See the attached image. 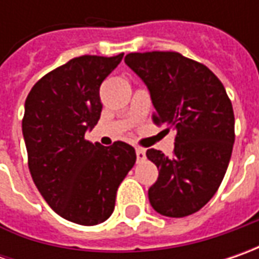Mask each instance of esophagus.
I'll use <instances>...</instances> for the list:
<instances>
[{"label":"esophagus","mask_w":259,"mask_h":259,"mask_svg":"<svg viewBox=\"0 0 259 259\" xmlns=\"http://www.w3.org/2000/svg\"><path fill=\"white\" fill-rule=\"evenodd\" d=\"M135 153H137V158H138V161H141V160H144L145 158V150L144 148H137L135 150Z\"/></svg>","instance_id":"esophagus-1"}]
</instances>
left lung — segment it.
I'll return each mask as SVG.
<instances>
[{
    "instance_id": "left-lung-1",
    "label": "left lung",
    "mask_w": 259,
    "mask_h": 259,
    "mask_svg": "<svg viewBox=\"0 0 259 259\" xmlns=\"http://www.w3.org/2000/svg\"><path fill=\"white\" fill-rule=\"evenodd\" d=\"M125 63L150 89L153 122L177 131L173 157L147 150L158 168L148 189L150 203L168 218L189 216L213 197L224 180L235 141L232 102L209 67L177 52L130 53Z\"/></svg>"
}]
</instances>
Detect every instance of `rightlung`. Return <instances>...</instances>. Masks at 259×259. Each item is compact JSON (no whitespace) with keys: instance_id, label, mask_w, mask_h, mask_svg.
Listing matches in <instances>:
<instances>
[{"instance_id":"obj_1","label":"right lung","mask_w":259,"mask_h":259,"mask_svg":"<svg viewBox=\"0 0 259 259\" xmlns=\"http://www.w3.org/2000/svg\"><path fill=\"white\" fill-rule=\"evenodd\" d=\"M122 56L75 57L43 76L25 99L33 182L56 213L75 224L92 226L112 214L116 190L137 160L124 141L104 147L85 138L101 118L99 88Z\"/></svg>"}]
</instances>
